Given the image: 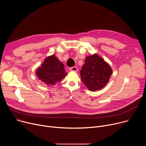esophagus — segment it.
I'll return each instance as SVG.
<instances>
[{
  "label": "esophagus",
  "instance_id": "1",
  "mask_svg": "<svg viewBox=\"0 0 146 146\" xmlns=\"http://www.w3.org/2000/svg\"><path fill=\"white\" fill-rule=\"evenodd\" d=\"M69 70L70 71H72V72H77V67H72V68H69Z\"/></svg>",
  "mask_w": 146,
  "mask_h": 146
}]
</instances>
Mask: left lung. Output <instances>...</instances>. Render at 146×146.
I'll return each instance as SVG.
<instances>
[{
    "mask_svg": "<svg viewBox=\"0 0 146 146\" xmlns=\"http://www.w3.org/2000/svg\"><path fill=\"white\" fill-rule=\"evenodd\" d=\"M112 72L107 62L95 54L86 57L85 64L80 71L81 80L89 90L95 91L107 84Z\"/></svg>",
    "mask_w": 146,
    "mask_h": 146,
    "instance_id": "8db88e82",
    "label": "left lung"
}]
</instances>
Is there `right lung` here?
Segmentation results:
<instances>
[{
	"mask_svg": "<svg viewBox=\"0 0 146 146\" xmlns=\"http://www.w3.org/2000/svg\"><path fill=\"white\" fill-rule=\"evenodd\" d=\"M64 64L52 55L47 57L41 67L36 70V74L47 86H54L67 75Z\"/></svg>",
	"mask_w": 146,
	"mask_h": 146,
	"instance_id": "right-lung-1",
	"label": "right lung"
}]
</instances>
